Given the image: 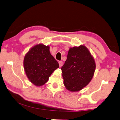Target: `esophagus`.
Here are the masks:
<instances>
[{
	"mask_svg": "<svg viewBox=\"0 0 120 120\" xmlns=\"http://www.w3.org/2000/svg\"><path fill=\"white\" fill-rule=\"evenodd\" d=\"M59 64L60 67H61L63 65V62L62 61H60L59 62Z\"/></svg>",
	"mask_w": 120,
	"mask_h": 120,
	"instance_id": "esophagus-1",
	"label": "esophagus"
}]
</instances>
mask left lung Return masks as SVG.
<instances>
[{
	"label": "left lung",
	"instance_id": "left-lung-1",
	"mask_svg": "<svg viewBox=\"0 0 120 120\" xmlns=\"http://www.w3.org/2000/svg\"><path fill=\"white\" fill-rule=\"evenodd\" d=\"M95 67L94 58L84 45L70 48L61 68L66 88L71 92L82 90L92 80Z\"/></svg>",
	"mask_w": 120,
	"mask_h": 120
}]
</instances>
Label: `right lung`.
Wrapping results in <instances>:
<instances>
[{
  "label": "right lung",
  "instance_id": "right-lung-1",
  "mask_svg": "<svg viewBox=\"0 0 120 120\" xmlns=\"http://www.w3.org/2000/svg\"><path fill=\"white\" fill-rule=\"evenodd\" d=\"M49 49L48 45H37L29 50L24 58L23 66L27 77L36 86L45 84L53 72L59 67Z\"/></svg>",
  "mask_w": 120,
  "mask_h": 120
}]
</instances>
